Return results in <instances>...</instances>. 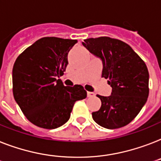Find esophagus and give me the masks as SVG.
<instances>
[{
	"label": "esophagus",
	"mask_w": 161,
	"mask_h": 161,
	"mask_svg": "<svg viewBox=\"0 0 161 161\" xmlns=\"http://www.w3.org/2000/svg\"><path fill=\"white\" fill-rule=\"evenodd\" d=\"M94 93H92V92H87V96L88 97H92L94 96Z\"/></svg>",
	"instance_id": "obj_1"
}]
</instances>
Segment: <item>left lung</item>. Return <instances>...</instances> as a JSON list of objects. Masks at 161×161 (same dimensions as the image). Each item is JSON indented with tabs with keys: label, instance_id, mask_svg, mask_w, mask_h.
<instances>
[{
	"label": "left lung",
	"instance_id": "obj_1",
	"mask_svg": "<svg viewBox=\"0 0 161 161\" xmlns=\"http://www.w3.org/2000/svg\"><path fill=\"white\" fill-rule=\"evenodd\" d=\"M83 45L102 60V78L112 88L110 96L97 95L100 110L94 121L108 129L129 124L138 116L149 96V71L145 62L127 43L103 36L84 40Z\"/></svg>",
	"mask_w": 161,
	"mask_h": 161
}]
</instances>
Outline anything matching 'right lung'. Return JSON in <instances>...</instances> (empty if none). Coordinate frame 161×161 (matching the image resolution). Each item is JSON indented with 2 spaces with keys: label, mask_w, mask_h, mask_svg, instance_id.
I'll return each instance as SVG.
<instances>
[{
  "label": "right lung",
  "mask_w": 161,
  "mask_h": 161,
  "mask_svg": "<svg viewBox=\"0 0 161 161\" xmlns=\"http://www.w3.org/2000/svg\"><path fill=\"white\" fill-rule=\"evenodd\" d=\"M77 40L44 37L18 56L12 69V92L16 102L31 123L54 129L70 118L77 100L85 99L82 85H63L67 55Z\"/></svg>",
  "instance_id": "obj_1"
}]
</instances>
